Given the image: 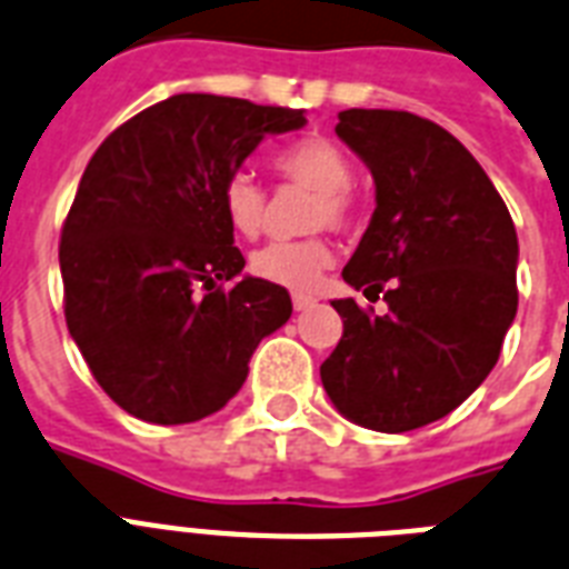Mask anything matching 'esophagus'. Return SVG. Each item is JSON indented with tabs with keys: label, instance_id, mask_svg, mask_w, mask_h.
Here are the masks:
<instances>
[{
	"label": "esophagus",
	"instance_id": "34e87169",
	"mask_svg": "<svg viewBox=\"0 0 569 569\" xmlns=\"http://www.w3.org/2000/svg\"><path fill=\"white\" fill-rule=\"evenodd\" d=\"M317 302V297H311V293H293V308L297 311H306V308H311Z\"/></svg>",
	"mask_w": 569,
	"mask_h": 569
}]
</instances>
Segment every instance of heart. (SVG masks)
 Segmentation results:
<instances>
[{
	"instance_id": "1",
	"label": "heart",
	"mask_w": 569,
	"mask_h": 569,
	"mask_svg": "<svg viewBox=\"0 0 569 569\" xmlns=\"http://www.w3.org/2000/svg\"><path fill=\"white\" fill-rule=\"evenodd\" d=\"M276 169L284 180H293L299 187L315 189L308 224H335L345 228L353 222L356 204L350 196L353 169L347 157L326 139H302L288 144L276 157ZM222 210L237 234L258 237L267 224V192L254 180L252 171H231L219 192ZM332 243L326 237H306V240H284L272 243L252 254V272L258 279L279 284L288 290H311L320 279V272L332 263Z\"/></svg>"
}]
</instances>
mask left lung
<instances>
[{"label": "left lung", "mask_w": 569, "mask_h": 569, "mask_svg": "<svg viewBox=\"0 0 569 569\" xmlns=\"http://www.w3.org/2000/svg\"><path fill=\"white\" fill-rule=\"evenodd\" d=\"M335 133L377 187L341 276L365 293L389 281V315L335 299L345 335L320 380L353 425L407 433L460 407L499 362L517 317V228L487 171L433 121L345 109Z\"/></svg>", "instance_id": "obj_1"}]
</instances>
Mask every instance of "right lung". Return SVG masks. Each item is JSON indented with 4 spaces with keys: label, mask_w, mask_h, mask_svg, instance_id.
<instances>
[{
    "label": "right lung",
    "mask_w": 569,
    "mask_h": 569,
    "mask_svg": "<svg viewBox=\"0 0 569 569\" xmlns=\"http://www.w3.org/2000/svg\"><path fill=\"white\" fill-rule=\"evenodd\" d=\"M299 127L302 109L174 94L118 127L86 166L59 246L64 317L94 380L130 416H213L290 320L288 290L240 276L219 192L267 136ZM222 280L236 284L222 291Z\"/></svg>",
    "instance_id": "right-lung-1"
}]
</instances>
